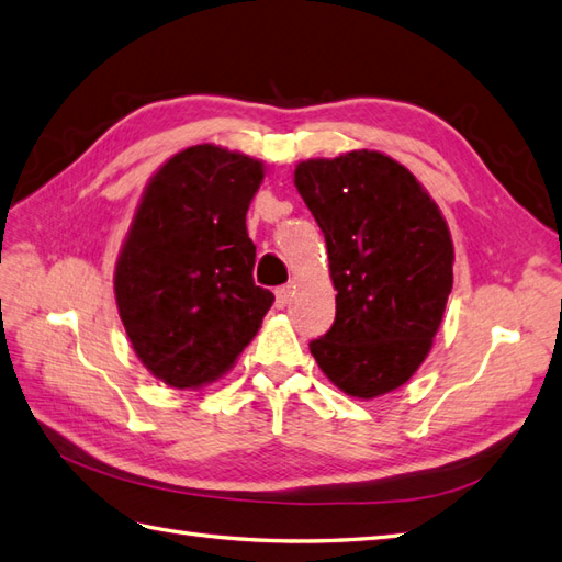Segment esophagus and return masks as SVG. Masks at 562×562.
Wrapping results in <instances>:
<instances>
[{"mask_svg": "<svg viewBox=\"0 0 562 562\" xmlns=\"http://www.w3.org/2000/svg\"><path fill=\"white\" fill-rule=\"evenodd\" d=\"M290 296H292V284L278 286V290H276V306L284 308L286 304H290Z\"/></svg>", "mask_w": 562, "mask_h": 562, "instance_id": "obj_1", "label": "esophagus"}]
</instances>
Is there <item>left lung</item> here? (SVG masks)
I'll use <instances>...</instances> for the list:
<instances>
[{"mask_svg":"<svg viewBox=\"0 0 562 562\" xmlns=\"http://www.w3.org/2000/svg\"><path fill=\"white\" fill-rule=\"evenodd\" d=\"M294 184L328 246L337 311L308 349L351 397L404 385L422 367L452 290V239L407 167L375 150L299 162Z\"/></svg>","mask_w":562,"mask_h":562,"instance_id":"left-lung-1","label":"left lung"}]
</instances>
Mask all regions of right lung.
Returning a JSON list of instances; mask_svg holds the SVG:
<instances>
[{"mask_svg":"<svg viewBox=\"0 0 562 562\" xmlns=\"http://www.w3.org/2000/svg\"><path fill=\"white\" fill-rule=\"evenodd\" d=\"M263 162L217 146L167 160L143 193L114 270L132 347L172 387L213 383L254 340L276 302L254 282L246 211Z\"/></svg>","mask_w":562,"mask_h":562,"instance_id":"add662e5","label":"right lung"}]
</instances>
